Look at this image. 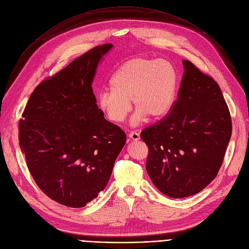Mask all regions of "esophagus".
I'll return each mask as SVG.
<instances>
[{
    "label": "esophagus",
    "mask_w": 249,
    "mask_h": 249,
    "mask_svg": "<svg viewBox=\"0 0 249 249\" xmlns=\"http://www.w3.org/2000/svg\"><path fill=\"white\" fill-rule=\"evenodd\" d=\"M129 138L133 140V142H137V140H139V133L137 131H132L129 133Z\"/></svg>",
    "instance_id": "esophagus-1"
}]
</instances>
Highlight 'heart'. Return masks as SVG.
<instances>
[{"label":"heart","mask_w":249,"mask_h":249,"mask_svg":"<svg viewBox=\"0 0 249 249\" xmlns=\"http://www.w3.org/2000/svg\"><path fill=\"white\" fill-rule=\"evenodd\" d=\"M112 89H103L98 94V106L112 123L123 122L131 110L132 101L136 110L131 118L133 126L147 117L160 120L174 107L179 76L169 61L135 57L124 62L111 79Z\"/></svg>","instance_id":"heart-1"}]
</instances>
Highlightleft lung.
<instances>
[{"mask_svg":"<svg viewBox=\"0 0 249 249\" xmlns=\"http://www.w3.org/2000/svg\"><path fill=\"white\" fill-rule=\"evenodd\" d=\"M178 100L165 118L142 130L148 147L146 171L172 198L187 197L218 175L232 134L231 116L220 86L183 60Z\"/></svg>","mask_w":249,"mask_h":249,"instance_id":"8db88e82","label":"left lung"}]
</instances>
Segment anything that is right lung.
Instances as JSON below:
<instances>
[{
    "label": "right lung",
    "instance_id": "right-lung-1",
    "mask_svg": "<svg viewBox=\"0 0 249 249\" xmlns=\"http://www.w3.org/2000/svg\"><path fill=\"white\" fill-rule=\"evenodd\" d=\"M112 44L98 46L40 82L19 121V145L47 196L70 208L98 197L126 142L107 121L92 91L95 71Z\"/></svg>",
    "mask_w": 249,
    "mask_h": 249
}]
</instances>
